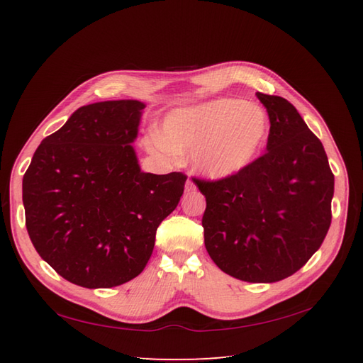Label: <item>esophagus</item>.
Segmentation results:
<instances>
[{
	"mask_svg": "<svg viewBox=\"0 0 363 363\" xmlns=\"http://www.w3.org/2000/svg\"><path fill=\"white\" fill-rule=\"evenodd\" d=\"M195 190H196L195 182L191 179H187L186 181V194H191V191H195Z\"/></svg>",
	"mask_w": 363,
	"mask_h": 363,
	"instance_id": "esophagus-1",
	"label": "esophagus"
}]
</instances>
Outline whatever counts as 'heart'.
Returning <instances> with one entry per match:
<instances>
[{
    "mask_svg": "<svg viewBox=\"0 0 363 363\" xmlns=\"http://www.w3.org/2000/svg\"><path fill=\"white\" fill-rule=\"evenodd\" d=\"M269 123L260 106L220 98L172 112L164 123V140L152 134V151L194 150V165L211 179H225L248 168L264 150Z\"/></svg>",
    "mask_w": 363,
    "mask_h": 363,
    "instance_id": "1",
    "label": "heart"
}]
</instances>
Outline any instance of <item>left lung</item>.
Wrapping results in <instances>:
<instances>
[{"label":"left lung","mask_w":363,"mask_h":363,"mask_svg":"<svg viewBox=\"0 0 363 363\" xmlns=\"http://www.w3.org/2000/svg\"><path fill=\"white\" fill-rule=\"evenodd\" d=\"M267 107V152L225 179L194 177L206 196L204 245L221 272L277 282L303 268L329 230L334 174L320 138L295 106L257 91Z\"/></svg>","instance_id":"left-lung-1"}]
</instances>
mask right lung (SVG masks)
I'll list each match as a JSON object with an SVG mask.
<instances>
[{"mask_svg": "<svg viewBox=\"0 0 363 363\" xmlns=\"http://www.w3.org/2000/svg\"><path fill=\"white\" fill-rule=\"evenodd\" d=\"M145 104L82 106L43 138L23 176L30 242L72 284L111 289L143 272L187 176L143 173L130 143Z\"/></svg>", "mask_w": 363, "mask_h": 363, "instance_id": "add662e5", "label": "right lung"}]
</instances>
